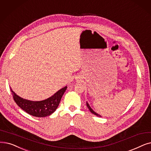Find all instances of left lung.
Returning <instances> with one entry per match:
<instances>
[{
	"label": "left lung",
	"instance_id": "left-lung-1",
	"mask_svg": "<svg viewBox=\"0 0 151 151\" xmlns=\"http://www.w3.org/2000/svg\"><path fill=\"white\" fill-rule=\"evenodd\" d=\"M86 106H87V107H88V108L89 109V110H90V112L93 114H94V115H96V116H100V117H101V116L100 115H99L98 114H97L96 112H95L92 109V108L90 107V106H89V104H88V102L86 101Z\"/></svg>",
	"mask_w": 151,
	"mask_h": 151
}]
</instances>
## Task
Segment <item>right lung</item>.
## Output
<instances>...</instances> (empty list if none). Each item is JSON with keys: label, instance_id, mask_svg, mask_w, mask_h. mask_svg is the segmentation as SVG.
Segmentation results:
<instances>
[{"label": "right lung", "instance_id": "1", "mask_svg": "<svg viewBox=\"0 0 151 151\" xmlns=\"http://www.w3.org/2000/svg\"><path fill=\"white\" fill-rule=\"evenodd\" d=\"M67 88V86H65L47 99L40 101L23 99L18 96L11 87L10 90L15 102L22 110L32 116L45 117L50 115L56 110Z\"/></svg>", "mask_w": 151, "mask_h": 151}]
</instances>
